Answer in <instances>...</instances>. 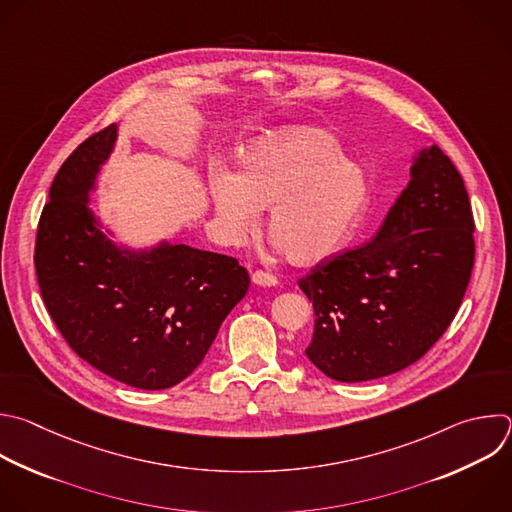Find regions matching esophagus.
Wrapping results in <instances>:
<instances>
[{"instance_id": "obj_1", "label": "esophagus", "mask_w": 512, "mask_h": 512, "mask_svg": "<svg viewBox=\"0 0 512 512\" xmlns=\"http://www.w3.org/2000/svg\"><path fill=\"white\" fill-rule=\"evenodd\" d=\"M251 281L255 285H261V287H275L277 285V277L271 275V273H265V271H255L251 275Z\"/></svg>"}]
</instances>
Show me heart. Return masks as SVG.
<instances>
[{
  "label": "heart",
  "instance_id": "obj_1",
  "mask_svg": "<svg viewBox=\"0 0 512 512\" xmlns=\"http://www.w3.org/2000/svg\"><path fill=\"white\" fill-rule=\"evenodd\" d=\"M239 173L219 166L209 197L223 237L239 243L269 207L275 247L293 265H315L342 247L362 223L370 177L344 158L339 140L319 126H289L239 152Z\"/></svg>",
  "mask_w": 512,
  "mask_h": 512
}]
</instances>
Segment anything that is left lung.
<instances>
[{
    "mask_svg": "<svg viewBox=\"0 0 512 512\" xmlns=\"http://www.w3.org/2000/svg\"><path fill=\"white\" fill-rule=\"evenodd\" d=\"M472 231L452 160L436 144L416 150L410 183L376 237L299 281L315 313L309 362L337 382H368L418 362L462 303Z\"/></svg>",
    "mask_w": 512,
    "mask_h": 512,
    "instance_id": "obj_1",
    "label": "left lung"
}]
</instances>
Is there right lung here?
Returning a JSON list of instances; mask_svg holds the SVG:
<instances>
[{"label":"right lung","instance_id":"add662e5","mask_svg":"<svg viewBox=\"0 0 512 512\" xmlns=\"http://www.w3.org/2000/svg\"><path fill=\"white\" fill-rule=\"evenodd\" d=\"M118 128L84 140L58 170L34 263L54 323L84 362L132 388L164 390L199 368L251 281L227 255L166 239L144 249L112 239L90 197Z\"/></svg>","mask_w":512,"mask_h":512}]
</instances>
